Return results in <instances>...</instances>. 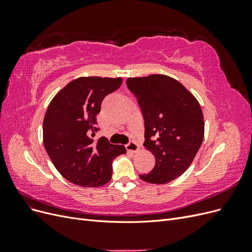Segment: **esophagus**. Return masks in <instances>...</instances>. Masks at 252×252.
Wrapping results in <instances>:
<instances>
[{
	"mask_svg": "<svg viewBox=\"0 0 252 252\" xmlns=\"http://www.w3.org/2000/svg\"><path fill=\"white\" fill-rule=\"evenodd\" d=\"M126 149H127L128 151L136 152V151H139L140 146H139V144L136 143V142H134V141H130V142H129V143L126 145Z\"/></svg>",
	"mask_w": 252,
	"mask_h": 252,
	"instance_id": "34e87169",
	"label": "esophagus"
}]
</instances>
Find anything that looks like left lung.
<instances>
[{
	"label": "left lung",
	"mask_w": 252,
	"mask_h": 252,
	"mask_svg": "<svg viewBox=\"0 0 252 252\" xmlns=\"http://www.w3.org/2000/svg\"><path fill=\"white\" fill-rule=\"evenodd\" d=\"M126 84L144 117V146L156 158L154 169L140 178L151 184H167L188 169L201 147V106L179 81L164 74L129 78Z\"/></svg>",
	"instance_id": "left-lung-1"
}]
</instances>
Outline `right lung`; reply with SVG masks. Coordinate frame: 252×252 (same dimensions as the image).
Masks as SVG:
<instances>
[{
  "label": "right lung",
  "mask_w": 252,
  "mask_h": 252,
  "mask_svg": "<svg viewBox=\"0 0 252 252\" xmlns=\"http://www.w3.org/2000/svg\"><path fill=\"white\" fill-rule=\"evenodd\" d=\"M122 78L83 77L71 81L50 102L43 122L44 146L58 171L75 185L98 187L111 179L112 162L126 154L123 145L94 136L96 116L106 95Z\"/></svg>",
  "instance_id": "obj_1"
}]
</instances>
